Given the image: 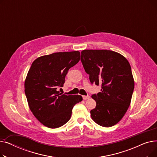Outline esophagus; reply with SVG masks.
<instances>
[{
    "mask_svg": "<svg viewBox=\"0 0 157 157\" xmlns=\"http://www.w3.org/2000/svg\"><path fill=\"white\" fill-rule=\"evenodd\" d=\"M89 98H90V96H88V95H87V96H83V100H87V99H88Z\"/></svg>",
    "mask_w": 157,
    "mask_h": 157,
    "instance_id": "obj_1",
    "label": "esophagus"
}]
</instances>
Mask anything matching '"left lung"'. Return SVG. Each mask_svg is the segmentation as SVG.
Returning a JSON list of instances; mask_svg holds the SVG:
<instances>
[{
  "label": "left lung",
  "mask_w": 157,
  "mask_h": 157,
  "mask_svg": "<svg viewBox=\"0 0 157 157\" xmlns=\"http://www.w3.org/2000/svg\"><path fill=\"white\" fill-rule=\"evenodd\" d=\"M81 61L91 83L102 87L100 92L92 96L96 102L95 108L90 111L92 120L104 127L116 125L128 109L134 88L128 61L107 49H85Z\"/></svg>",
  "instance_id": "left-lung-1"
}]
</instances>
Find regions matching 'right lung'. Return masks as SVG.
<instances>
[{
  "mask_svg": "<svg viewBox=\"0 0 157 157\" xmlns=\"http://www.w3.org/2000/svg\"><path fill=\"white\" fill-rule=\"evenodd\" d=\"M80 60L78 51L58 52L38 57L32 63L25 81V93L34 116L44 126L56 128L71 118L74 105L81 95H66L62 87L69 69Z\"/></svg>",
  "mask_w": 157,
  "mask_h": 157,
  "instance_id": "add662e5",
  "label": "right lung"
}]
</instances>
